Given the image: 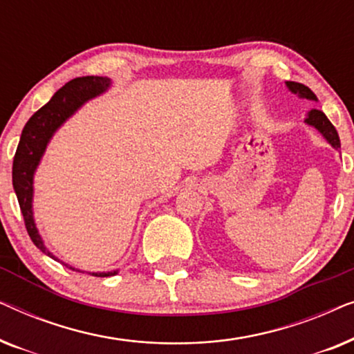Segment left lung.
Listing matches in <instances>:
<instances>
[{"mask_svg": "<svg viewBox=\"0 0 354 354\" xmlns=\"http://www.w3.org/2000/svg\"><path fill=\"white\" fill-rule=\"evenodd\" d=\"M287 86L293 91V93H297V95L301 96V98L317 100L316 95H314L313 91H311V88H308L306 85L298 84V82H287ZM306 122L309 125H314V127H316L319 132H321L324 137L327 138V142L330 143L333 148H340V138H338L337 130L332 125L330 120L327 119V115L322 113V111H317V109L309 111V114H308V118H306Z\"/></svg>", "mask_w": 354, "mask_h": 354, "instance_id": "1", "label": "left lung"}]
</instances>
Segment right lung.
Segmentation results:
<instances>
[{
	"label": "right lung",
	"mask_w": 354,
	"mask_h": 354,
	"mask_svg": "<svg viewBox=\"0 0 354 354\" xmlns=\"http://www.w3.org/2000/svg\"><path fill=\"white\" fill-rule=\"evenodd\" d=\"M109 85L108 77L86 75L77 77V79L67 82L64 86L53 95L48 103L37 111L28 119L26 127L22 130L21 140H19L16 154L12 161V185L17 195L19 206H21L24 222L33 243L48 256L53 254L45 248L43 241L38 235V230L32 216V177L38 161H40L46 143L50 142L51 135L77 108H80L86 100L93 98L104 91ZM75 270V269H72ZM115 272H100L91 274L95 277H109Z\"/></svg>",
	"instance_id": "obj_1"
}]
</instances>
